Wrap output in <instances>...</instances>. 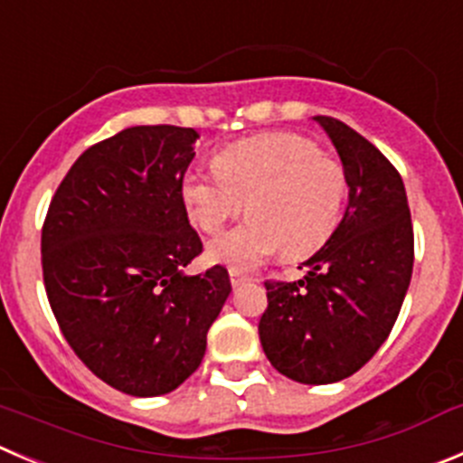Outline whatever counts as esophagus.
Instances as JSON below:
<instances>
[{"label":"esophagus","mask_w":463,"mask_h":463,"mask_svg":"<svg viewBox=\"0 0 463 463\" xmlns=\"http://www.w3.org/2000/svg\"><path fill=\"white\" fill-rule=\"evenodd\" d=\"M228 274H231V285H232V288H237V285H241V283H246V280H249V276L241 274L240 269H231V271H228Z\"/></svg>","instance_id":"obj_1"}]
</instances>
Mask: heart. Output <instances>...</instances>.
<instances>
[{
  "label": "heart",
  "instance_id": "heart-1",
  "mask_svg": "<svg viewBox=\"0 0 463 463\" xmlns=\"http://www.w3.org/2000/svg\"><path fill=\"white\" fill-rule=\"evenodd\" d=\"M214 171H189L183 198L192 222L217 235L241 210V226L212 240L207 260L251 269L283 249L290 260L317 251L335 231L347 196L338 159L292 132L249 137L214 155Z\"/></svg>",
  "mask_w": 463,
  "mask_h": 463
}]
</instances>
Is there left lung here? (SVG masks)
I'll return each instance as SVG.
<instances>
[{"instance_id": "1", "label": "left lung", "mask_w": 463, "mask_h": 463, "mask_svg": "<svg viewBox=\"0 0 463 463\" xmlns=\"http://www.w3.org/2000/svg\"><path fill=\"white\" fill-rule=\"evenodd\" d=\"M313 120L338 150L349 201L304 279L267 280L258 334L280 374L322 386L352 377L391 334L411 283L413 226L397 168L343 120Z\"/></svg>"}]
</instances>
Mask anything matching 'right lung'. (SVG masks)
Masks as SVG:
<instances>
[{
  "label": "right lung",
  "instance_id": "add662e5",
  "mask_svg": "<svg viewBox=\"0 0 463 463\" xmlns=\"http://www.w3.org/2000/svg\"><path fill=\"white\" fill-rule=\"evenodd\" d=\"M198 132L137 125L80 155L41 235L43 280L63 338L120 392L155 397L196 373L231 279L189 276L203 251L183 180Z\"/></svg>",
  "mask_w": 463,
  "mask_h": 463
}]
</instances>
